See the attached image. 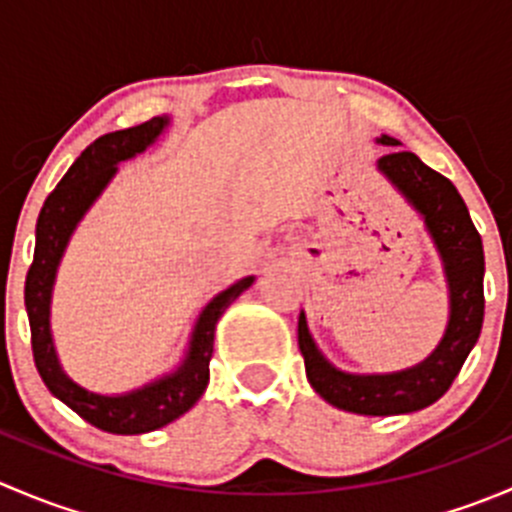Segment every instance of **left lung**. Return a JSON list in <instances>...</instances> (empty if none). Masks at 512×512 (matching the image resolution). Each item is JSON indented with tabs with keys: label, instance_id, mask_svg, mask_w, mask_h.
Returning <instances> with one entry per match:
<instances>
[{
	"label": "left lung",
	"instance_id": "8db88e82",
	"mask_svg": "<svg viewBox=\"0 0 512 512\" xmlns=\"http://www.w3.org/2000/svg\"><path fill=\"white\" fill-rule=\"evenodd\" d=\"M381 146H399L391 136L376 138ZM376 168L391 180L426 223L428 235L441 255L448 282V327L431 356L411 369L394 374H347L329 364L309 334L304 312L297 322L299 352L312 389L332 406L364 416H394L426 409L451 389L463 361L476 347L483 327V242L468 215L456 185L416 153L391 151Z\"/></svg>",
	"mask_w": 512,
	"mask_h": 512
}]
</instances>
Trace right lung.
I'll use <instances>...</instances> for the list:
<instances>
[{"label":"right lung","mask_w":512,"mask_h":512,"mask_svg":"<svg viewBox=\"0 0 512 512\" xmlns=\"http://www.w3.org/2000/svg\"><path fill=\"white\" fill-rule=\"evenodd\" d=\"M165 126H168V116H156L141 126L106 133V136L96 138L74 160V165L66 170L59 185L44 200V208L36 220L34 262L27 272V285H24V304H27L29 327H32L34 364L46 389L91 426L108 433H121V436L156 431L193 409L210 381L215 324L223 317L225 309L255 282V277H242L240 282L210 299L195 322L183 364L173 374H165L163 379L151 381L141 389L121 396H101L71 381L61 369L49 327L51 289H54L61 255H64L71 232L76 230L79 220L116 175L118 163L153 146Z\"/></svg>","instance_id":"add662e5"}]
</instances>
